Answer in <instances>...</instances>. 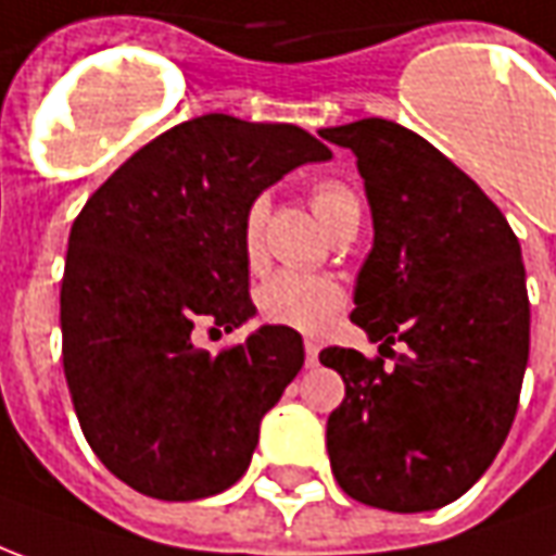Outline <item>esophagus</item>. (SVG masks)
<instances>
[{"label": "esophagus", "instance_id": "1", "mask_svg": "<svg viewBox=\"0 0 556 556\" xmlns=\"http://www.w3.org/2000/svg\"><path fill=\"white\" fill-rule=\"evenodd\" d=\"M306 366H309V369L318 366V345H315V342H306Z\"/></svg>", "mask_w": 556, "mask_h": 556}]
</instances>
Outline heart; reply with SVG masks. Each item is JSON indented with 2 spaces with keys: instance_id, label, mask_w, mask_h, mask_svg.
Wrapping results in <instances>:
<instances>
[{
  "instance_id": "obj_1",
  "label": "heart",
  "mask_w": 556,
  "mask_h": 556,
  "mask_svg": "<svg viewBox=\"0 0 556 556\" xmlns=\"http://www.w3.org/2000/svg\"><path fill=\"white\" fill-rule=\"evenodd\" d=\"M313 207L318 219L330 231L339 219L349 217L354 211H361V195L345 181H321L313 187ZM265 219L267 202L255 199L253 205L243 214V255L250 265H258L262 250H265ZM345 301V291L339 289V282L327 277H309V274H274L262 282V289L255 294L258 313L270 325L291 327L301 333H315L330 321V315L337 313Z\"/></svg>"
}]
</instances>
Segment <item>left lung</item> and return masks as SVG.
<instances>
[{"label": "left lung", "instance_id": "left-lung-1", "mask_svg": "<svg viewBox=\"0 0 556 556\" xmlns=\"http://www.w3.org/2000/svg\"><path fill=\"white\" fill-rule=\"evenodd\" d=\"M318 134L357 157L375 241L351 321L393 361L318 354L345 381L330 467L354 501L429 513L462 497L513 429L530 354L521 247L477 181L408 127L361 118Z\"/></svg>", "mask_w": 556, "mask_h": 556}]
</instances>
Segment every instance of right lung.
<instances>
[{
  "label": "right lung",
  "instance_id": "1",
  "mask_svg": "<svg viewBox=\"0 0 556 556\" xmlns=\"http://www.w3.org/2000/svg\"><path fill=\"white\" fill-rule=\"evenodd\" d=\"M330 148L294 125L211 113L125 160L71 226L62 363L79 429L110 473L157 501H199L250 467L258 426L303 366L298 330L265 325L217 354L195 325L253 318L243 214Z\"/></svg>",
  "mask_w": 556,
  "mask_h": 556
}]
</instances>
